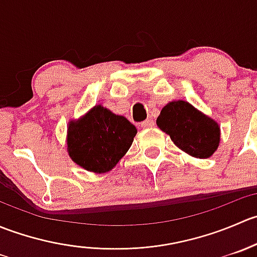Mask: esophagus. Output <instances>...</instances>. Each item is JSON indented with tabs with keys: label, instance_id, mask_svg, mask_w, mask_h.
Instances as JSON below:
<instances>
[{
	"label": "esophagus",
	"instance_id": "34e87169",
	"mask_svg": "<svg viewBox=\"0 0 257 257\" xmlns=\"http://www.w3.org/2000/svg\"><path fill=\"white\" fill-rule=\"evenodd\" d=\"M141 126H142V128H144V129L152 128V126H154V120H152V119H147V120L142 121Z\"/></svg>",
	"mask_w": 257,
	"mask_h": 257
}]
</instances>
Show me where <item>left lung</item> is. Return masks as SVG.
<instances>
[{
    "label": "left lung",
    "mask_w": 257,
    "mask_h": 257,
    "mask_svg": "<svg viewBox=\"0 0 257 257\" xmlns=\"http://www.w3.org/2000/svg\"><path fill=\"white\" fill-rule=\"evenodd\" d=\"M157 125L191 157L210 158L219 147V124L185 100L168 103L158 116Z\"/></svg>",
    "instance_id": "obj_1"
}]
</instances>
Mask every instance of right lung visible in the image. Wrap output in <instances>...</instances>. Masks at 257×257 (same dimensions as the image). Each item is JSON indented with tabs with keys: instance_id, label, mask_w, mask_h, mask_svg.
Here are the masks:
<instances>
[{
	"instance_id": "add662e5",
	"label": "right lung",
	"mask_w": 257,
	"mask_h": 257,
	"mask_svg": "<svg viewBox=\"0 0 257 257\" xmlns=\"http://www.w3.org/2000/svg\"><path fill=\"white\" fill-rule=\"evenodd\" d=\"M136 134L137 128L125 116L98 104L82 118L69 121L67 152L83 169L103 174L125 155Z\"/></svg>"
}]
</instances>
